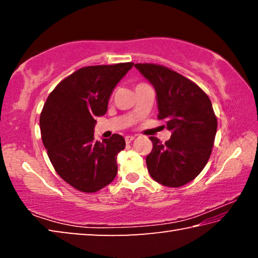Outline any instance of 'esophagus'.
<instances>
[{"label":"esophagus","instance_id":"obj_1","mask_svg":"<svg viewBox=\"0 0 258 258\" xmlns=\"http://www.w3.org/2000/svg\"><path fill=\"white\" fill-rule=\"evenodd\" d=\"M134 139H135V137H133V135H127V137L125 138V141H126V143H131Z\"/></svg>","mask_w":258,"mask_h":258}]
</instances>
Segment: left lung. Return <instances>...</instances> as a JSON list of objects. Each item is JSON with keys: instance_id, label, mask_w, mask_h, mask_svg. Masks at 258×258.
Wrapping results in <instances>:
<instances>
[{"instance_id": "8db88e82", "label": "left lung", "mask_w": 258, "mask_h": 258, "mask_svg": "<svg viewBox=\"0 0 258 258\" xmlns=\"http://www.w3.org/2000/svg\"><path fill=\"white\" fill-rule=\"evenodd\" d=\"M134 67L154 86L158 118L166 120L171 139L161 143L151 137L146 163L150 176L166 186H182L203 171L215 140L217 120L207 94L171 69L154 63Z\"/></svg>"}]
</instances>
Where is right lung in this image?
Returning a JSON list of instances; mask_svg holds the SVG:
<instances>
[{
	"instance_id": "obj_1",
	"label": "right lung",
	"mask_w": 258,
	"mask_h": 258,
	"mask_svg": "<svg viewBox=\"0 0 258 258\" xmlns=\"http://www.w3.org/2000/svg\"><path fill=\"white\" fill-rule=\"evenodd\" d=\"M132 67L125 62L78 69L55 86L43 107L40 127L47 156L60 177L82 192L98 191L116 177L117 154L125 140L113 134L94 141V126Z\"/></svg>"
}]
</instances>
